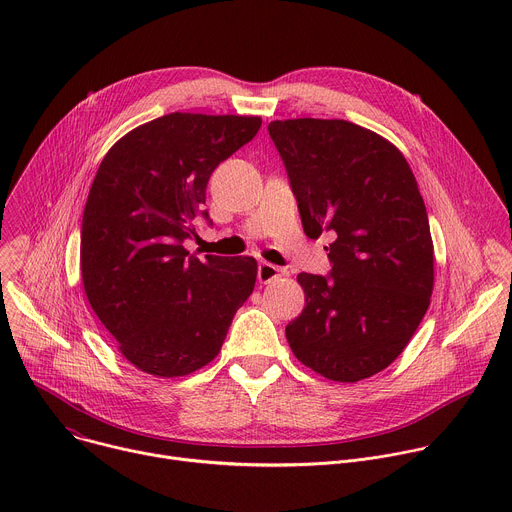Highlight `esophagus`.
I'll list each match as a JSON object with an SVG mask.
<instances>
[{"instance_id":"34e87169","label":"esophagus","mask_w":512,"mask_h":512,"mask_svg":"<svg viewBox=\"0 0 512 512\" xmlns=\"http://www.w3.org/2000/svg\"><path fill=\"white\" fill-rule=\"evenodd\" d=\"M283 275V271L277 265L271 263H261L257 269V279L259 283H273L275 279H279Z\"/></svg>"}]
</instances>
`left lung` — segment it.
Masks as SVG:
<instances>
[{
  "instance_id": "obj_1",
  "label": "left lung",
  "mask_w": 512,
  "mask_h": 512,
  "mask_svg": "<svg viewBox=\"0 0 512 512\" xmlns=\"http://www.w3.org/2000/svg\"><path fill=\"white\" fill-rule=\"evenodd\" d=\"M304 233L334 235L330 275L300 273L306 308L287 342L318 375L356 383L403 352L433 291V243L415 176L391 141L344 119L271 121Z\"/></svg>"
}]
</instances>
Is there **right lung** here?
<instances>
[{"label": "right lung", "instance_id": "right-lung-1", "mask_svg": "<svg viewBox=\"0 0 512 512\" xmlns=\"http://www.w3.org/2000/svg\"><path fill=\"white\" fill-rule=\"evenodd\" d=\"M261 117L170 113L123 135L93 180L81 231L85 294L119 352L154 377L208 364L255 287L253 257L200 261L184 249L206 184Z\"/></svg>", "mask_w": 512, "mask_h": 512}]
</instances>
